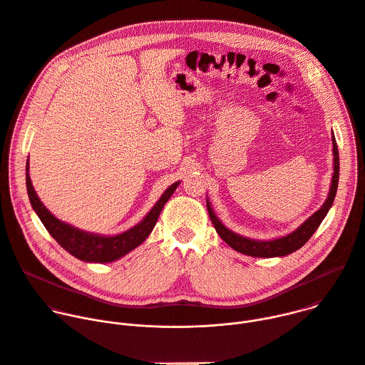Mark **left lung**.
<instances>
[{
  "mask_svg": "<svg viewBox=\"0 0 365 365\" xmlns=\"http://www.w3.org/2000/svg\"><path fill=\"white\" fill-rule=\"evenodd\" d=\"M332 154H334V173H332V182L329 187V193L324 205L319 207V210L309 217L302 225H299L293 232L273 238V240H254L248 238L244 235H240L230 228H227L221 220L215 215L210 199H206V207H207V214H210V218L220 234V237L235 251L251 255V257H263V258H272V257H284L289 255L299 248H302L309 238L315 234V231L319 228L321 222L327 217L328 211L331 210V206L334 203L336 189H338V180H339V153H338V145L335 141V135L332 131Z\"/></svg>",
  "mask_w": 365,
  "mask_h": 365,
  "instance_id": "left-lung-1",
  "label": "left lung"
}]
</instances>
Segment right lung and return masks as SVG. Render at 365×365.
<instances>
[{
  "label": "right lung",
  "mask_w": 365,
  "mask_h": 365,
  "mask_svg": "<svg viewBox=\"0 0 365 365\" xmlns=\"http://www.w3.org/2000/svg\"><path fill=\"white\" fill-rule=\"evenodd\" d=\"M29 160L26 165V185H27V193L31 203V207L48 234L53 237L61 247H63L69 254L79 258L81 262L85 263H113L115 259L124 257L134 248H137L140 244L145 241V238L153 231L155 222L159 220V215L165 207L166 202L170 199L176 187L179 186V182H175L170 185L160 199L155 202V205L151 207L150 212L134 227L130 230L117 234V235H101L88 232L83 230H79L71 224H66L61 220H58L53 214H51L47 207L43 205V202L38 199L30 175H29Z\"/></svg>",
  "instance_id": "add662e5"
}]
</instances>
